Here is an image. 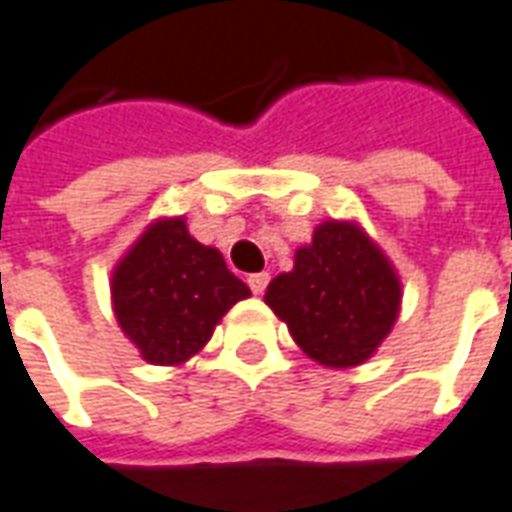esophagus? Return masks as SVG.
Wrapping results in <instances>:
<instances>
[{
    "instance_id": "obj_1",
    "label": "esophagus",
    "mask_w": 512,
    "mask_h": 512,
    "mask_svg": "<svg viewBox=\"0 0 512 512\" xmlns=\"http://www.w3.org/2000/svg\"><path fill=\"white\" fill-rule=\"evenodd\" d=\"M249 288H252V293H257V296H260V293L266 291V285H268V274L266 271H257V274H249Z\"/></svg>"
}]
</instances>
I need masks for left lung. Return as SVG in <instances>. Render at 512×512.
Here are the masks:
<instances>
[{
	"mask_svg": "<svg viewBox=\"0 0 512 512\" xmlns=\"http://www.w3.org/2000/svg\"><path fill=\"white\" fill-rule=\"evenodd\" d=\"M266 305L318 366L355 368L380 349L402 310L391 257L355 219H327L268 282Z\"/></svg>",
	"mask_w": 512,
	"mask_h": 512,
	"instance_id": "left-lung-1",
	"label": "left lung"
}]
</instances>
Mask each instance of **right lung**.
Instances as JSON below:
<instances>
[{
	"label": "right lung",
	"mask_w": 512,
	"mask_h": 512,
	"mask_svg": "<svg viewBox=\"0 0 512 512\" xmlns=\"http://www.w3.org/2000/svg\"><path fill=\"white\" fill-rule=\"evenodd\" d=\"M252 296L216 246L188 232L185 216L146 227L110 274L121 332L152 366H182L205 349L235 302Z\"/></svg>",
	"instance_id": "obj_1"
}]
</instances>
